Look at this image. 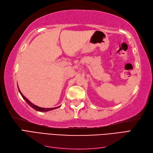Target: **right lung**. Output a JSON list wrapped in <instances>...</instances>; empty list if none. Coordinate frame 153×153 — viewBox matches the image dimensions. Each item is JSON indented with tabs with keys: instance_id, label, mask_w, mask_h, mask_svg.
I'll return each mask as SVG.
<instances>
[{
	"instance_id": "right-lung-1",
	"label": "right lung",
	"mask_w": 153,
	"mask_h": 153,
	"mask_svg": "<svg viewBox=\"0 0 153 153\" xmlns=\"http://www.w3.org/2000/svg\"><path fill=\"white\" fill-rule=\"evenodd\" d=\"M18 91H19L20 93L21 94V96H22V98L24 99V100L26 101V102L29 104V105H30L32 108H33L34 110H37V111H39V112H48V111H50V110H53V109H55V108H57L59 107H60V106H57V107H55V108H41V107H39V106H36L35 105H34L33 103H32L30 101L26 98L22 94V93L21 92L20 90L19 89V88H18Z\"/></svg>"
}]
</instances>
